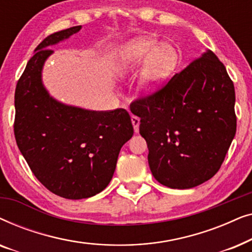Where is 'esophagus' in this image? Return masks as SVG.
Instances as JSON below:
<instances>
[{
  "label": "esophagus",
  "mask_w": 252,
  "mask_h": 252,
  "mask_svg": "<svg viewBox=\"0 0 252 252\" xmlns=\"http://www.w3.org/2000/svg\"><path fill=\"white\" fill-rule=\"evenodd\" d=\"M130 120H132L133 127H134V132L139 133V127H140V118L136 116H132L130 117Z\"/></svg>",
  "instance_id": "obj_1"
}]
</instances>
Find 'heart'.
Segmentation results:
<instances>
[{
	"instance_id": "1",
	"label": "heart",
	"mask_w": 252,
	"mask_h": 252,
	"mask_svg": "<svg viewBox=\"0 0 252 252\" xmlns=\"http://www.w3.org/2000/svg\"><path fill=\"white\" fill-rule=\"evenodd\" d=\"M144 62L140 78V92L151 95L170 77L178 66L179 53L173 44L160 43L154 37H137L126 44L119 53L117 67L124 75Z\"/></svg>"
}]
</instances>
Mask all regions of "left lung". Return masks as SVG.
<instances>
[{"label":"left lung","instance_id":"obj_1","mask_svg":"<svg viewBox=\"0 0 252 252\" xmlns=\"http://www.w3.org/2000/svg\"><path fill=\"white\" fill-rule=\"evenodd\" d=\"M235 89L208 50L151 95L130 103L140 117L151 173L173 189L196 187L219 171L236 133Z\"/></svg>","mask_w":252,"mask_h":252}]
</instances>
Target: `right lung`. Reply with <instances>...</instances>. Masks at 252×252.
Listing matches in <instances>:
<instances>
[{
  "label": "right lung",
  "instance_id": "right-lung-1",
  "mask_svg": "<svg viewBox=\"0 0 252 252\" xmlns=\"http://www.w3.org/2000/svg\"><path fill=\"white\" fill-rule=\"evenodd\" d=\"M73 26L47 36L35 48L15 92V137L37 180L67 199L101 192L115 173L122 147L134 129L125 109L92 111L63 104L48 94L41 72L50 46L79 32Z\"/></svg>",
  "mask_w": 252,
  "mask_h": 252
}]
</instances>
